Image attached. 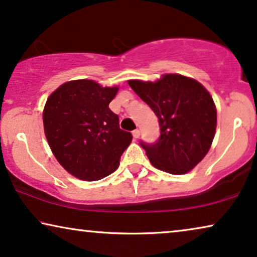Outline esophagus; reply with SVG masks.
Segmentation results:
<instances>
[{
    "label": "esophagus",
    "instance_id": "1",
    "mask_svg": "<svg viewBox=\"0 0 257 257\" xmlns=\"http://www.w3.org/2000/svg\"><path fill=\"white\" fill-rule=\"evenodd\" d=\"M132 135H133V137H135V138H139V137H140V131H139L138 128H137V130H135V131L132 132Z\"/></svg>",
    "mask_w": 257,
    "mask_h": 257
}]
</instances>
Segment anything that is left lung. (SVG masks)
<instances>
[{
	"mask_svg": "<svg viewBox=\"0 0 257 257\" xmlns=\"http://www.w3.org/2000/svg\"><path fill=\"white\" fill-rule=\"evenodd\" d=\"M128 85L159 119V139L140 142L151 164L175 175L194 168L215 136L216 108L208 91L195 79L172 73L154 83L128 80Z\"/></svg>",
	"mask_w": 257,
	"mask_h": 257,
	"instance_id": "obj_1",
	"label": "left lung"
}]
</instances>
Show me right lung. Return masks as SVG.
<instances>
[{
	"label": "right lung",
	"mask_w": 257,
	"mask_h": 257,
	"mask_svg": "<svg viewBox=\"0 0 257 257\" xmlns=\"http://www.w3.org/2000/svg\"><path fill=\"white\" fill-rule=\"evenodd\" d=\"M118 87L90 79L71 80L54 91L43 111L44 132L58 163L80 180H100L113 173L132 135L119 127L108 107Z\"/></svg>",
	"instance_id": "obj_1"
}]
</instances>
